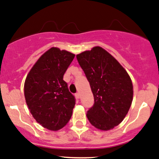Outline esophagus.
<instances>
[{"instance_id":"esophagus-1","label":"esophagus","mask_w":159,"mask_h":159,"mask_svg":"<svg viewBox=\"0 0 159 159\" xmlns=\"http://www.w3.org/2000/svg\"><path fill=\"white\" fill-rule=\"evenodd\" d=\"M80 95H81V94H80L79 92H77L76 93H75V97H76L78 99H79V98H80Z\"/></svg>"}]
</instances>
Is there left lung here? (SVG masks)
Listing matches in <instances>:
<instances>
[{
    "mask_svg": "<svg viewBox=\"0 0 159 159\" xmlns=\"http://www.w3.org/2000/svg\"><path fill=\"white\" fill-rule=\"evenodd\" d=\"M90 83L94 103L87 112L92 126L107 131L127 114L133 98L131 78L119 61L100 46L76 56Z\"/></svg>",
    "mask_w": 159,
    "mask_h": 159,
    "instance_id": "8db88e82",
    "label": "left lung"
}]
</instances>
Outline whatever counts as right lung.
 <instances>
[{"label":"right lung","instance_id":"1","mask_svg":"<svg viewBox=\"0 0 159 159\" xmlns=\"http://www.w3.org/2000/svg\"><path fill=\"white\" fill-rule=\"evenodd\" d=\"M75 56L52 47L40 56L25 80L28 109L38 123L51 131L64 127L72 115L75 100L63 75Z\"/></svg>","mask_w":159,"mask_h":159}]
</instances>
